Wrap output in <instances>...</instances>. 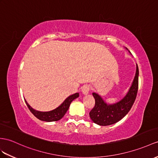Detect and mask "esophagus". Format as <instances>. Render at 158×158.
I'll return each mask as SVG.
<instances>
[{
	"label": "esophagus",
	"mask_w": 158,
	"mask_h": 158,
	"mask_svg": "<svg viewBox=\"0 0 158 158\" xmlns=\"http://www.w3.org/2000/svg\"><path fill=\"white\" fill-rule=\"evenodd\" d=\"M90 90V86L88 85V84H86V85L83 86L82 88V93L84 94H88V92H89Z\"/></svg>",
	"instance_id": "1"
}]
</instances>
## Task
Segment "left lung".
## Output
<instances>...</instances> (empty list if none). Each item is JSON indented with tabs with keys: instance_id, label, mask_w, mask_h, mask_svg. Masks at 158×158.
Wrapping results in <instances>:
<instances>
[{
	"instance_id": "1",
	"label": "left lung",
	"mask_w": 158,
	"mask_h": 158,
	"mask_svg": "<svg viewBox=\"0 0 158 158\" xmlns=\"http://www.w3.org/2000/svg\"><path fill=\"white\" fill-rule=\"evenodd\" d=\"M139 85V68L137 65L136 74L128 93L121 101L114 105H107L97 94L94 93L95 105L89 113L90 117L94 123L106 126L120 121L128 113L135 101Z\"/></svg>"
}]
</instances>
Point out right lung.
Returning a JSON list of instances; mask_svg holds the SVG:
<instances>
[{"instance_id":"right-lung-1","label":"right lung","mask_w":158,"mask_h":158,"mask_svg":"<svg viewBox=\"0 0 158 158\" xmlns=\"http://www.w3.org/2000/svg\"><path fill=\"white\" fill-rule=\"evenodd\" d=\"M79 97V93H76L72 94L70 97H68L64 102L61 105L57 107V109L49 111V112H40V111H37L32 109L31 107L29 106V104L27 102L25 101L26 105L27 106L29 110L33 113L35 117H37L38 119L41 121H47V122H52V121H59L62 118L64 114H66L67 110L69 109L70 104L73 100L78 98Z\"/></svg>"}]
</instances>
